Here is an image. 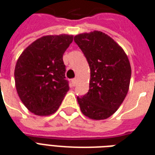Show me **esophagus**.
Here are the masks:
<instances>
[{
  "label": "esophagus",
  "mask_w": 155,
  "mask_h": 155,
  "mask_svg": "<svg viewBox=\"0 0 155 155\" xmlns=\"http://www.w3.org/2000/svg\"><path fill=\"white\" fill-rule=\"evenodd\" d=\"M76 82H77V80H76V79H73V80L71 81L72 85H73V86H74V85L76 84Z\"/></svg>",
  "instance_id": "obj_1"
}]
</instances>
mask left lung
<instances>
[{
  "label": "left lung",
  "mask_w": 155,
  "mask_h": 155,
  "mask_svg": "<svg viewBox=\"0 0 155 155\" xmlns=\"http://www.w3.org/2000/svg\"><path fill=\"white\" fill-rule=\"evenodd\" d=\"M74 41L91 69L89 91L77 97L81 110L91 120H105L126 97L131 77L130 61L120 45L103 32L79 34Z\"/></svg>",
  "instance_id": "1"
}]
</instances>
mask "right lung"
<instances>
[{"mask_svg": "<svg viewBox=\"0 0 155 155\" xmlns=\"http://www.w3.org/2000/svg\"><path fill=\"white\" fill-rule=\"evenodd\" d=\"M72 41L71 35L42 36L18 58L14 73L15 88L22 103L33 114H54L69 91L63 54Z\"/></svg>", "mask_w": 155, "mask_h": 155, "instance_id": "add662e5", "label": "right lung"}]
</instances>
